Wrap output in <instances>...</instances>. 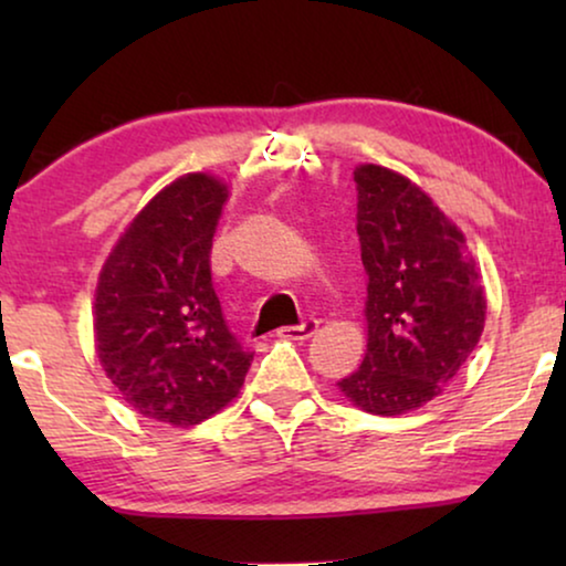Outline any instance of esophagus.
<instances>
[{
    "mask_svg": "<svg viewBox=\"0 0 566 566\" xmlns=\"http://www.w3.org/2000/svg\"><path fill=\"white\" fill-rule=\"evenodd\" d=\"M316 327H319V322L316 319H304L301 324H296V327H281L277 329V335L285 339H308L316 332Z\"/></svg>",
    "mask_w": 566,
    "mask_h": 566,
    "instance_id": "esophagus-1",
    "label": "esophagus"
}]
</instances>
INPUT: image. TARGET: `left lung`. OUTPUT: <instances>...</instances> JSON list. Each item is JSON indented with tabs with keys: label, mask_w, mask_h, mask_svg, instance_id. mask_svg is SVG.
<instances>
[{
	"label": "left lung",
	"mask_w": 566,
	"mask_h": 566,
	"mask_svg": "<svg viewBox=\"0 0 566 566\" xmlns=\"http://www.w3.org/2000/svg\"><path fill=\"white\" fill-rule=\"evenodd\" d=\"M355 190L368 350L337 386L366 412L394 417L459 374L482 337L486 298L463 234L417 185L363 165Z\"/></svg>",
	"instance_id": "left-lung-1"
}]
</instances>
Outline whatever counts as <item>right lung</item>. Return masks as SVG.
Masks as SVG:
<instances>
[{"instance_id":"right-lung-1","label":"right lung","mask_w":566,"mask_h":566,"mask_svg":"<svg viewBox=\"0 0 566 566\" xmlns=\"http://www.w3.org/2000/svg\"><path fill=\"white\" fill-rule=\"evenodd\" d=\"M227 185L188 175L159 192L115 244L95 293L105 374L138 415L198 424L242 389L254 353L223 316L211 247Z\"/></svg>"}]
</instances>
